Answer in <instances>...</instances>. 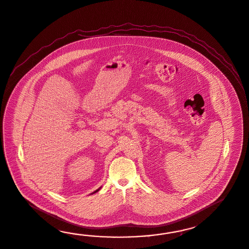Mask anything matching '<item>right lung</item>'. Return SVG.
I'll list each match as a JSON object with an SVG mask.
<instances>
[{"mask_svg": "<svg viewBox=\"0 0 249 249\" xmlns=\"http://www.w3.org/2000/svg\"><path fill=\"white\" fill-rule=\"evenodd\" d=\"M101 188H102V187H100V188H98V189H96V190H95V191H94V192H93V193L91 194V195H93V194L96 193V192H98V191H99L100 189H101Z\"/></svg>", "mask_w": 249, "mask_h": 249, "instance_id": "1", "label": "right lung"}]
</instances>
